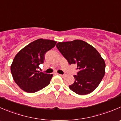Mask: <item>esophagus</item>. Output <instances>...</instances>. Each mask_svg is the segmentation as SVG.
<instances>
[{
    "mask_svg": "<svg viewBox=\"0 0 121 121\" xmlns=\"http://www.w3.org/2000/svg\"><path fill=\"white\" fill-rule=\"evenodd\" d=\"M59 75L61 76V77H65V74H59Z\"/></svg>",
    "mask_w": 121,
    "mask_h": 121,
    "instance_id": "34e87169",
    "label": "esophagus"
}]
</instances>
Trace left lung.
<instances>
[{"mask_svg":"<svg viewBox=\"0 0 121 121\" xmlns=\"http://www.w3.org/2000/svg\"><path fill=\"white\" fill-rule=\"evenodd\" d=\"M57 49L70 64H77L79 71L74 75V82L69 86L80 95L91 93L100 84L105 73V63L93 47L82 40L59 42Z\"/></svg>","mask_w":121,"mask_h":121,"instance_id":"1","label":"left lung"}]
</instances>
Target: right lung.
I'll return each instance as SVG.
<instances>
[{
  "label": "right lung",
  "instance_id": "obj_1",
  "mask_svg": "<svg viewBox=\"0 0 121 121\" xmlns=\"http://www.w3.org/2000/svg\"><path fill=\"white\" fill-rule=\"evenodd\" d=\"M56 43L50 39H37L15 56L10 67L11 73L15 83L25 92L34 93L50 84L52 74L39 72L37 69L44 63L45 53Z\"/></svg>",
  "mask_w": 121,
  "mask_h": 121
}]
</instances>
